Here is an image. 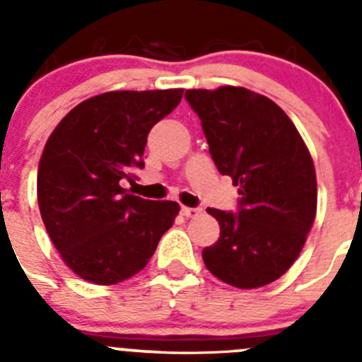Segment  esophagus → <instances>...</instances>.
<instances>
[{
    "label": "esophagus",
    "instance_id": "esophagus-1",
    "mask_svg": "<svg viewBox=\"0 0 362 362\" xmlns=\"http://www.w3.org/2000/svg\"><path fill=\"white\" fill-rule=\"evenodd\" d=\"M201 212H203L201 206H194V209H190V206H183V209H181V214H183L185 217H197Z\"/></svg>",
    "mask_w": 362,
    "mask_h": 362
}]
</instances>
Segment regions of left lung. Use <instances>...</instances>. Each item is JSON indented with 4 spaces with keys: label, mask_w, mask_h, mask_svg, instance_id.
Segmentation results:
<instances>
[{
    "label": "left lung",
    "mask_w": 362,
    "mask_h": 362,
    "mask_svg": "<svg viewBox=\"0 0 362 362\" xmlns=\"http://www.w3.org/2000/svg\"><path fill=\"white\" fill-rule=\"evenodd\" d=\"M217 170L239 188L238 212L209 209L221 226L203 261L223 283L259 288L303 250L317 209L315 170L296 124L272 99L243 86L187 90Z\"/></svg>",
    "instance_id": "1"
}]
</instances>
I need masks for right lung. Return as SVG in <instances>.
Wrapping results in <instances>:
<instances>
[{"mask_svg": "<svg viewBox=\"0 0 362 362\" xmlns=\"http://www.w3.org/2000/svg\"><path fill=\"white\" fill-rule=\"evenodd\" d=\"M181 95L183 88L94 95L50 134L37 203L54 246L81 279L116 284L136 276L174 223L175 201L130 196L123 183L145 168L146 136Z\"/></svg>", "mask_w": 362, "mask_h": 362, "instance_id": "obj_1", "label": "right lung"}]
</instances>
